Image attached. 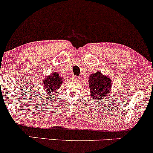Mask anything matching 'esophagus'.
<instances>
[{"label":"esophagus","mask_w":153,"mask_h":153,"mask_svg":"<svg viewBox=\"0 0 153 153\" xmlns=\"http://www.w3.org/2000/svg\"><path fill=\"white\" fill-rule=\"evenodd\" d=\"M72 79L74 81H79V80L80 79V77L78 76H74L72 77Z\"/></svg>","instance_id":"esophagus-1"}]
</instances>
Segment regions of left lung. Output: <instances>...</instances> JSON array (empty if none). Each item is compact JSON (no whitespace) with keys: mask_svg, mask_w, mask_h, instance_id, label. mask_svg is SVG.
<instances>
[{"mask_svg":"<svg viewBox=\"0 0 153 153\" xmlns=\"http://www.w3.org/2000/svg\"><path fill=\"white\" fill-rule=\"evenodd\" d=\"M90 93L94 101L99 100V102L105 99V96L110 93L111 80L108 77L103 76L100 71L91 74L88 80Z\"/></svg>","mask_w":153,"mask_h":153,"instance_id":"left-lung-1","label":"left lung"}]
</instances>
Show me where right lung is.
I'll use <instances>...</instances> for the list:
<instances>
[{"label":"right lung","mask_w":153,"mask_h":153,"mask_svg":"<svg viewBox=\"0 0 153 153\" xmlns=\"http://www.w3.org/2000/svg\"><path fill=\"white\" fill-rule=\"evenodd\" d=\"M44 88L46 91V94H48V97H53L54 92L57 88H59L62 84V78L59 76V74L56 71L52 74V75L47 77L44 80Z\"/></svg>","instance_id":"obj_1"}]
</instances>
